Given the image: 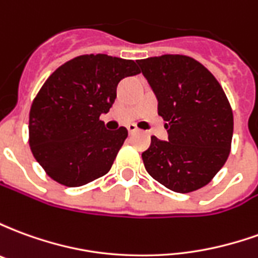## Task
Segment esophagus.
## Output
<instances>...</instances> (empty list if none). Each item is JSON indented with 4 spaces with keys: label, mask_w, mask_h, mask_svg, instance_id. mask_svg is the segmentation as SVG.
Returning <instances> with one entry per match:
<instances>
[{
    "label": "esophagus",
    "mask_w": 258,
    "mask_h": 258,
    "mask_svg": "<svg viewBox=\"0 0 258 258\" xmlns=\"http://www.w3.org/2000/svg\"><path fill=\"white\" fill-rule=\"evenodd\" d=\"M127 130H128L130 134H134V133L138 131V127H137L135 124H128V125H127Z\"/></svg>",
    "instance_id": "esophagus-1"
}]
</instances>
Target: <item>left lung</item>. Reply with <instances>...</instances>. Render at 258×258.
<instances>
[{"label":"left lung","mask_w":258,"mask_h":258,"mask_svg":"<svg viewBox=\"0 0 258 258\" xmlns=\"http://www.w3.org/2000/svg\"><path fill=\"white\" fill-rule=\"evenodd\" d=\"M167 124L168 141L152 137L142 160L151 177L188 194L210 182L227 162L233 116L225 92L202 63L184 55L138 60Z\"/></svg>","instance_id":"obj_1"}]
</instances>
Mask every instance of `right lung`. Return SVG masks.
Segmentation results:
<instances>
[{"mask_svg": "<svg viewBox=\"0 0 258 258\" xmlns=\"http://www.w3.org/2000/svg\"><path fill=\"white\" fill-rule=\"evenodd\" d=\"M141 73L130 59L81 55L53 72L33 101L29 142L47 174L81 186L110 170L127 130L110 131L99 120L116 99L120 80Z\"/></svg>", "mask_w": 258, "mask_h": 258, "instance_id": "add662e5", "label": "right lung"}]
</instances>
